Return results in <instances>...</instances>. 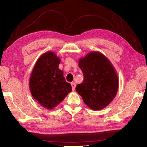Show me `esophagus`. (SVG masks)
<instances>
[{"label": "esophagus", "mask_w": 147, "mask_h": 147, "mask_svg": "<svg viewBox=\"0 0 147 147\" xmlns=\"http://www.w3.org/2000/svg\"><path fill=\"white\" fill-rule=\"evenodd\" d=\"M71 86H72V89H73V91L75 90V87H76V84L74 82H71Z\"/></svg>", "instance_id": "obj_1"}]
</instances>
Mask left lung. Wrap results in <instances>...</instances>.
I'll list each match as a JSON object with an SVG mask.
<instances>
[{"label":"left lung","mask_w":147,"mask_h":147,"mask_svg":"<svg viewBox=\"0 0 147 147\" xmlns=\"http://www.w3.org/2000/svg\"><path fill=\"white\" fill-rule=\"evenodd\" d=\"M84 81L76 87L87 106L93 110L105 108L115 98L118 76L113 65L99 52H91L78 61Z\"/></svg>","instance_id":"left-lung-1"}]
</instances>
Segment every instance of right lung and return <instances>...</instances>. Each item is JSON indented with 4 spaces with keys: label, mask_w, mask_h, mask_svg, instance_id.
Wrapping results in <instances>:
<instances>
[{
    "label": "right lung",
    "mask_w": 147,
    "mask_h": 147,
    "mask_svg": "<svg viewBox=\"0 0 147 147\" xmlns=\"http://www.w3.org/2000/svg\"><path fill=\"white\" fill-rule=\"evenodd\" d=\"M60 59L49 51L39 57L35 64L29 82L30 90L34 99L48 109H53L72 91L63 71L58 68Z\"/></svg>",
    "instance_id": "obj_1"
}]
</instances>
